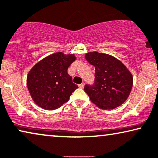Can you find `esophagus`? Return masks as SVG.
Here are the masks:
<instances>
[{
    "label": "esophagus",
    "instance_id": "esophagus-1",
    "mask_svg": "<svg viewBox=\"0 0 158 158\" xmlns=\"http://www.w3.org/2000/svg\"><path fill=\"white\" fill-rule=\"evenodd\" d=\"M84 86V83H81V84H79V87L81 88V89H83Z\"/></svg>",
    "mask_w": 158,
    "mask_h": 158
}]
</instances>
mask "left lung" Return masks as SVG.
Returning a JSON list of instances; mask_svg holds the SVG:
<instances>
[{"label":"left lung","mask_w":158,"mask_h":158,"mask_svg":"<svg viewBox=\"0 0 158 158\" xmlns=\"http://www.w3.org/2000/svg\"><path fill=\"white\" fill-rule=\"evenodd\" d=\"M84 56L96 72L94 85L84 86L91 102L104 110L122 105L132 90V73L123 62L110 54L89 52Z\"/></svg>","instance_id":"obj_1"}]
</instances>
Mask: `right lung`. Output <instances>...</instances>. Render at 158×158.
I'll return each mask as SVG.
<instances>
[{
    "label": "right lung",
    "instance_id": "1",
    "mask_svg": "<svg viewBox=\"0 0 158 158\" xmlns=\"http://www.w3.org/2000/svg\"><path fill=\"white\" fill-rule=\"evenodd\" d=\"M74 54L56 52L44 58L31 68L26 84L35 104L46 110H54L69 100L78 88L67 73L76 60Z\"/></svg>",
    "mask_w": 158,
    "mask_h": 158
}]
</instances>
